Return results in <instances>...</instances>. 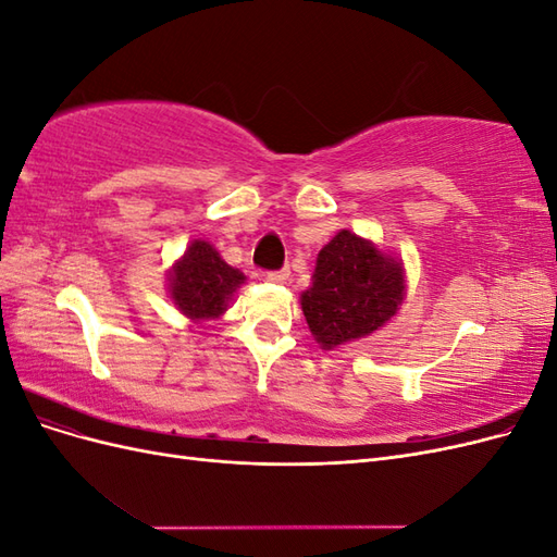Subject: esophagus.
I'll return each instance as SVG.
<instances>
[{"label":"esophagus","mask_w":557,"mask_h":557,"mask_svg":"<svg viewBox=\"0 0 557 557\" xmlns=\"http://www.w3.org/2000/svg\"><path fill=\"white\" fill-rule=\"evenodd\" d=\"M264 278L272 281V283H288L290 272H288V269H278V272H267Z\"/></svg>","instance_id":"34e87169"}]
</instances>
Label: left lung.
Returning a JSON list of instances; mask_svg holds the SVG:
<instances>
[{"instance_id":"obj_1","label":"left lung","mask_w":557,"mask_h":557,"mask_svg":"<svg viewBox=\"0 0 557 557\" xmlns=\"http://www.w3.org/2000/svg\"><path fill=\"white\" fill-rule=\"evenodd\" d=\"M404 295L401 260L342 230L318 252L311 285L299 301L313 339L332 350L383 327L399 311Z\"/></svg>"}]
</instances>
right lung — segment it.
<instances>
[{
  "instance_id": "obj_1",
  "label": "right lung",
  "mask_w": 557,
  "mask_h": 557,
  "mask_svg": "<svg viewBox=\"0 0 557 557\" xmlns=\"http://www.w3.org/2000/svg\"><path fill=\"white\" fill-rule=\"evenodd\" d=\"M246 276L230 267L209 242L195 239L170 272V297L190 320L223 315Z\"/></svg>"
}]
</instances>
